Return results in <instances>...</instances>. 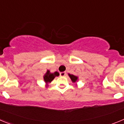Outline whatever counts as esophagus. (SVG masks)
Returning a JSON list of instances; mask_svg holds the SVG:
<instances>
[{"instance_id":"1","label":"esophagus","mask_w":124,"mask_h":124,"mask_svg":"<svg viewBox=\"0 0 124 124\" xmlns=\"http://www.w3.org/2000/svg\"><path fill=\"white\" fill-rule=\"evenodd\" d=\"M66 72H61V73H60V76H64L66 75Z\"/></svg>"}]
</instances>
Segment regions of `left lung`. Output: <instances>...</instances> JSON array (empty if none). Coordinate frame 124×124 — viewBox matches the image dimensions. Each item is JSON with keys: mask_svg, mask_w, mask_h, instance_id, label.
I'll list each match as a JSON object with an SVG mask.
<instances>
[{"mask_svg": "<svg viewBox=\"0 0 124 124\" xmlns=\"http://www.w3.org/2000/svg\"><path fill=\"white\" fill-rule=\"evenodd\" d=\"M68 76H70L71 80L73 83H76V82L78 81V77L77 76H74L73 74H68Z\"/></svg>", "mask_w": 124, "mask_h": 124, "instance_id": "obj_1", "label": "left lung"}]
</instances>
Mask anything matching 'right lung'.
<instances>
[{
	"instance_id": "right-lung-1",
	"label": "right lung",
	"mask_w": 124,
	"mask_h": 124,
	"mask_svg": "<svg viewBox=\"0 0 124 124\" xmlns=\"http://www.w3.org/2000/svg\"><path fill=\"white\" fill-rule=\"evenodd\" d=\"M60 76L58 72L55 71L54 73H51L50 70H47L46 73L43 76V80H44L45 83L46 84V86L48 87V83H50L54 79L56 76Z\"/></svg>"
}]
</instances>
